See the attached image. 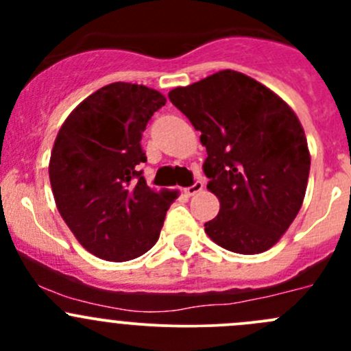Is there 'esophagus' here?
I'll use <instances>...</instances> for the list:
<instances>
[{
	"instance_id": "esophagus-1",
	"label": "esophagus",
	"mask_w": 351,
	"mask_h": 351,
	"mask_svg": "<svg viewBox=\"0 0 351 351\" xmlns=\"http://www.w3.org/2000/svg\"><path fill=\"white\" fill-rule=\"evenodd\" d=\"M202 190H204V182H200V180H197L195 183H193L192 186H189V189H185V193L189 197H193V195H197L198 192H202Z\"/></svg>"
}]
</instances>
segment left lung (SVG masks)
<instances>
[{"label":"left lung","mask_w":351,"mask_h":351,"mask_svg":"<svg viewBox=\"0 0 351 351\" xmlns=\"http://www.w3.org/2000/svg\"><path fill=\"white\" fill-rule=\"evenodd\" d=\"M207 149V189L219 198L205 222L215 244L232 253L270 250L304 202L311 154L293 110L277 93L232 69L169 91Z\"/></svg>","instance_id":"left-lung-1"}]
</instances>
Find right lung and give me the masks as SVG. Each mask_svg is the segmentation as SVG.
<instances>
[{
	"label": "right lung",
	"mask_w": 351,
	"mask_h": 351,
	"mask_svg": "<svg viewBox=\"0 0 351 351\" xmlns=\"http://www.w3.org/2000/svg\"><path fill=\"white\" fill-rule=\"evenodd\" d=\"M166 104L144 84L112 83L84 98L59 129L49 161L56 205L81 246L127 261L154 246L175 192L146 185L141 137Z\"/></svg>",
	"instance_id": "obj_1"
}]
</instances>
